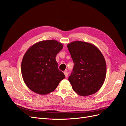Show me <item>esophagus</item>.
<instances>
[{
    "mask_svg": "<svg viewBox=\"0 0 126 126\" xmlns=\"http://www.w3.org/2000/svg\"><path fill=\"white\" fill-rule=\"evenodd\" d=\"M63 74H64V75H65V77L67 78V77H68V72H67V71H64L63 72Z\"/></svg>",
    "mask_w": 126,
    "mask_h": 126,
    "instance_id": "1",
    "label": "esophagus"
}]
</instances>
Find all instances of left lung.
Wrapping results in <instances>:
<instances>
[{
    "label": "left lung",
    "instance_id": "left-lung-1",
    "mask_svg": "<svg viewBox=\"0 0 126 126\" xmlns=\"http://www.w3.org/2000/svg\"><path fill=\"white\" fill-rule=\"evenodd\" d=\"M67 47L74 63L68 78L72 89L82 96L97 93L105 81L107 72L101 52L94 45L81 41H72Z\"/></svg>",
    "mask_w": 126,
    "mask_h": 126
}]
</instances>
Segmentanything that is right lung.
Masks as SVG:
<instances>
[{
  "label": "right lung",
  "instance_id": "obj_1",
  "mask_svg": "<svg viewBox=\"0 0 126 126\" xmlns=\"http://www.w3.org/2000/svg\"><path fill=\"white\" fill-rule=\"evenodd\" d=\"M63 48L59 41L48 40L38 42L27 50L21 62V74L25 84L33 92L47 94L65 78L56 60Z\"/></svg>",
  "mask_w": 126,
  "mask_h": 126
}]
</instances>
